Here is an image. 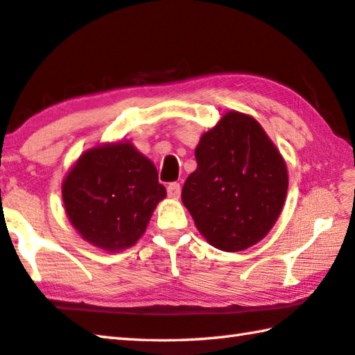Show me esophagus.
<instances>
[{
    "mask_svg": "<svg viewBox=\"0 0 355 355\" xmlns=\"http://www.w3.org/2000/svg\"><path fill=\"white\" fill-rule=\"evenodd\" d=\"M182 194V188H180V183H169L167 184V196L171 198H180Z\"/></svg>",
    "mask_w": 355,
    "mask_h": 355,
    "instance_id": "34e87169",
    "label": "esophagus"
}]
</instances>
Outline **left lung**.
Listing matches in <instances>:
<instances>
[{
    "instance_id": "8db88e82",
    "label": "left lung",
    "mask_w": 355,
    "mask_h": 355,
    "mask_svg": "<svg viewBox=\"0 0 355 355\" xmlns=\"http://www.w3.org/2000/svg\"><path fill=\"white\" fill-rule=\"evenodd\" d=\"M197 169L186 178L182 200L209 245L242 251L262 241L286 202V161L259 122L228 112L203 133Z\"/></svg>"
}]
</instances>
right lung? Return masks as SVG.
<instances>
[{
    "mask_svg": "<svg viewBox=\"0 0 355 355\" xmlns=\"http://www.w3.org/2000/svg\"><path fill=\"white\" fill-rule=\"evenodd\" d=\"M67 216L94 247L119 251L144 234L166 188L155 164L128 141L89 149L62 184Z\"/></svg>",
    "mask_w": 355,
    "mask_h": 355,
    "instance_id": "obj_1",
    "label": "right lung"
}]
</instances>
